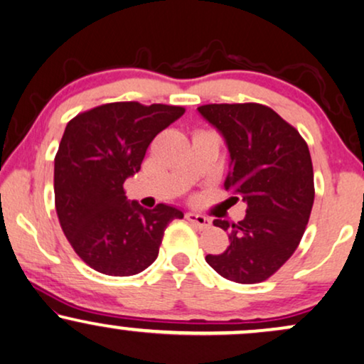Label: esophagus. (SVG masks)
I'll list each match as a JSON object with an SVG mask.
<instances>
[{
    "label": "esophagus",
    "instance_id": "1",
    "mask_svg": "<svg viewBox=\"0 0 364 364\" xmlns=\"http://www.w3.org/2000/svg\"><path fill=\"white\" fill-rule=\"evenodd\" d=\"M186 220L190 223H195L198 228H210V225H211V220L208 218V216H205V215H198V213H193V211H188L186 213Z\"/></svg>",
    "mask_w": 364,
    "mask_h": 364
}]
</instances>
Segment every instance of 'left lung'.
<instances>
[{
    "instance_id": "1",
    "label": "left lung",
    "mask_w": 364,
    "mask_h": 364,
    "mask_svg": "<svg viewBox=\"0 0 364 364\" xmlns=\"http://www.w3.org/2000/svg\"><path fill=\"white\" fill-rule=\"evenodd\" d=\"M198 110L227 141L232 171L225 188L237 195L232 200L247 203L242 222L213 220L230 233V245L206 262L233 282H264L291 259L309 222L314 171L307 142L267 105L206 104Z\"/></svg>"
}]
</instances>
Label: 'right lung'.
Segmentation results:
<instances>
[{
  "instance_id": "obj_1",
  "label": "right lung",
  "mask_w": 364,
  "mask_h": 364,
  "mask_svg": "<svg viewBox=\"0 0 364 364\" xmlns=\"http://www.w3.org/2000/svg\"><path fill=\"white\" fill-rule=\"evenodd\" d=\"M185 114L181 105L110 102L77 114L55 154V210L75 254L114 277L136 275L159 254L164 230L183 213L159 203H129L124 181L141 169L146 149Z\"/></svg>"
}]
</instances>
